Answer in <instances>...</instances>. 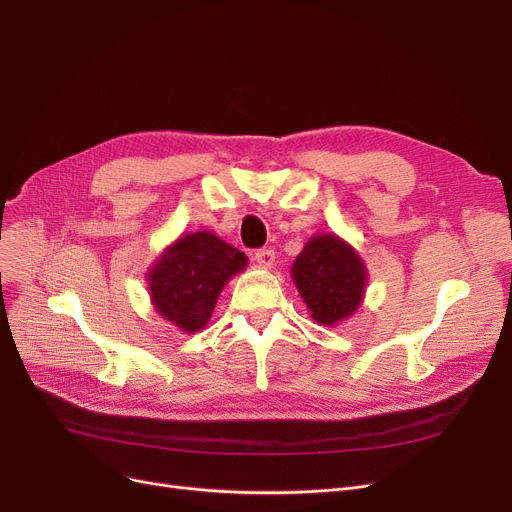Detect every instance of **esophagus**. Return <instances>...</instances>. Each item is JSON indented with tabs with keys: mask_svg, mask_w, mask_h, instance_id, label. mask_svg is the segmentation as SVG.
<instances>
[{
	"mask_svg": "<svg viewBox=\"0 0 512 512\" xmlns=\"http://www.w3.org/2000/svg\"><path fill=\"white\" fill-rule=\"evenodd\" d=\"M253 257H255V261L261 263L263 267H272L274 261H276V253H274L272 249H257V251L253 253Z\"/></svg>",
	"mask_w": 512,
	"mask_h": 512,
	"instance_id": "1",
	"label": "esophagus"
}]
</instances>
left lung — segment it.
<instances>
[{"instance_id":"8db88e82","label":"left lung","mask_w":512,"mask_h":512,"mask_svg":"<svg viewBox=\"0 0 512 512\" xmlns=\"http://www.w3.org/2000/svg\"><path fill=\"white\" fill-rule=\"evenodd\" d=\"M292 278L311 309V317L326 326L355 313L367 280L359 255L334 234L307 242L292 265Z\"/></svg>"}]
</instances>
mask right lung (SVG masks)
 <instances>
[{
    "mask_svg": "<svg viewBox=\"0 0 512 512\" xmlns=\"http://www.w3.org/2000/svg\"><path fill=\"white\" fill-rule=\"evenodd\" d=\"M247 257L211 232L176 240L149 272L157 311L184 332L201 330L230 276L245 270Z\"/></svg>",
    "mask_w": 512,
    "mask_h": 512,
    "instance_id": "obj_1",
    "label": "right lung"
}]
</instances>
